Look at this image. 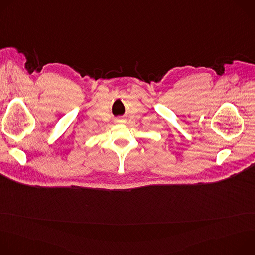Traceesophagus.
Here are the masks:
<instances>
[{"label": "esophagus", "mask_w": 255, "mask_h": 255, "mask_svg": "<svg viewBox=\"0 0 255 255\" xmlns=\"http://www.w3.org/2000/svg\"><path fill=\"white\" fill-rule=\"evenodd\" d=\"M115 122H116V123H123L124 120H122V119H117Z\"/></svg>", "instance_id": "esophagus-1"}]
</instances>
